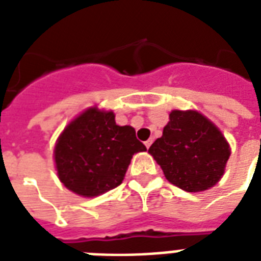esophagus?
<instances>
[{
  "label": "esophagus",
  "mask_w": 261,
  "mask_h": 261,
  "mask_svg": "<svg viewBox=\"0 0 261 261\" xmlns=\"http://www.w3.org/2000/svg\"><path fill=\"white\" fill-rule=\"evenodd\" d=\"M151 143H153V139H147L146 142H145V146H146L147 149H149V147H150Z\"/></svg>",
  "instance_id": "34e87169"
}]
</instances>
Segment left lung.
<instances>
[{
  "label": "left lung",
  "instance_id": "obj_1",
  "mask_svg": "<svg viewBox=\"0 0 261 261\" xmlns=\"http://www.w3.org/2000/svg\"><path fill=\"white\" fill-rule=\"evenodd\" d=\"M149 153L168 181L187 192H200L222 177L230 147L218 127L198 111L174 110Z\"/></svg>",
  "mask_w": 261,
  "mask_h": 261
}]
</instances>
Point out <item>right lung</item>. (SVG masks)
I'll return each instance as SVG.
<instances>
[{"label":"right lung","instance_id":"right-lung-1","mask_svg":"<svg viewBox=\"0 0 261 261\" xmlns=\"http://www.w3.org/2000/svg\"><path fill=\"white\" fill-rule=\"evenodd\" d=\"M145 150L133 127L118 126L112 111L93 107L59 135L54 159L63 186L93 198L120 186L133 155Z\"/></svg>","mask_w":261,"mask_h":261}]
</instances>
